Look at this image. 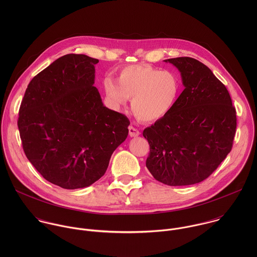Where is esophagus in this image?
Masks as SVG:
<instances>
[{
    "label": "esophagus",
    "instance_id": "1",
    "mask_svg": "<svg viewBox=\"0 0 257 257\" xmlns=\"http://www.w3.org/2000/svg\"><path fill=\"white\" fill-rule=\"evenodd\" d=\"M128 135H130L131 138H137V137H139L141 135V133H140V131L138 128H136L133 125H131L128 127Z\"/></svg>",
    "mask_w": 257,
    "mask_h": 257
}]
</instances>
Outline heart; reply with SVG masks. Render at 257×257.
<instances>
[{
    "mask_svg": "<svg viewBox=\"0 0 257 257\" xmlns=\"http://www.w3.org/2000/svg\"><path fill=\"white\" fill-rule=\"evenodd\" d=\"M103 85L112 106L122 107L132 99L134 113L145 121H156L166 116L181 92L177 74L147 64L127 66L117 74V83L106 78Z\"/></svg>",
    "mask_w": 257,
    "mask_h": 257,
    "instance_id": "1",
    "label": "heart"
}]
</instances>
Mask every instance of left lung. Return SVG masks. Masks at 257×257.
<instances>
[{
    "label": "left lung",
    "instance_id": "obj_1",
    "mask_svg": "<svg viewBox=\"0 0 257 257\" xmlns=\"http://www.w3.org/2000/svg\"><path fill=\"white\" fill-rule=\"evenodd\" d=\"M181 73L185 89L172 110L144 131L147 167L159 182L186 186L207 179L230 152L236 112L225 86L191 57L164 60Z\"/></svg>",
    "mask_w": 257,
    "mask_h": 257
}]
</instances>
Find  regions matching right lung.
<instances>
[{"mask_svg": "<svg viewBox=\"0 0 257 257\" xmlns=\"http://www.w3.org/2000/svg\"><path fill=\"white\" fill-rule=\"evenodd\" d=\"M98 59L66 54L30 82L18 126L24 151L48 182L88 187L106 172L130 120L106 108L95 83Z\"/></svg>", "mask_w": 257, "mask_h": 257, "instance_id": "add662e5", "label": "right lung"}]
</instances>
